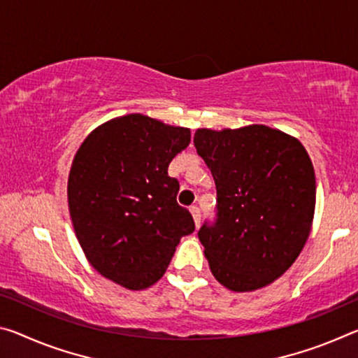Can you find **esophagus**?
Returning <instances> with one entry per match:
<instances>
[{"label":"esophagus","instance_id":"34e87169","mask_svg":"<svg viewBox=\"0 0 358 358\" xmlns=\"http://www.w3.org/2000/svg\"><path fill=\"white\" fill-rule=\"evenodd\" d=\"M189 210H191L192 218H194V223H196V226H199V223H201V208L197 207V206H191V207H189Z\"/></svg>","mask_w":358,"mask_h":358}]
</instances>
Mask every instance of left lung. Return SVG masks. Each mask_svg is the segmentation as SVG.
I'll return each instance as SVG.
<instances>
[{"label": "left lung", "instance_id": "left-lung-1", "mask_svg": "<svg viewBox=\"0 0 358 358\" xmlns=\"http://www.w3.org/2000/svg\"><path fill=\"white\" fill-rule=\"evenodd\" d=\"M194 146L217 185L215 220L197 232L210 269L232 292L285 272L309 237L315 173L296 138L266 126L197 129Z\"/></svg>", "mask_w": 358, "mask_h": 358}]
</instances>
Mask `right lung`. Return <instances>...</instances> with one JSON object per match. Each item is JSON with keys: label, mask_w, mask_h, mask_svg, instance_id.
I'll use <instances>...</instances> for the list:
<instances>
[{"label": "right lung", "mask_w": 358, "mask_h": 358, "mask_svg": "<svg viewBox=\"0 0 358 358\" xmlns=\"http://www.w3.org/2000/svg\"><path fill=\"white\" fill-rule=\"evenodd\" d=\"M189 140V129L127 115L95 129L73 159L68 206L78 241L94 269L129 290L161 279L196 229L167 173Z\"/></svg>", "instance_id": "1"}]
</instances>
